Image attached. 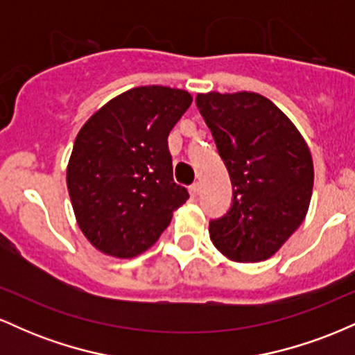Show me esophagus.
Here are the masks:
<instances>
[{
    "label": "esophagus",
    "instance_id": "obj_1",
    "mask_svg": "<svg viewBox=\"0 0 355 355\" xmlns=\"http://www.w3.org/2000/svg\"><path fill=\"white\" fill-rule=\"evenodd\" d=\"M189 191H190V195H191V197H197V195H198V191H200V185H198L197 182H195V183H191V185L189 187Z\"/></svg>",
    "mask_w": 355,
    "mask_h": 355
}]
</instances>
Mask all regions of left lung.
Instances as JSON below:
<instances>
[{
	"mask_svg": "<svg viewBox=\"0 0 355 355\" xmlns=\"http://www.w3.org/2000/svg\"><path fill=\"white\" fill-rule=\"evenodd\" d=\"M195 101L234 189L230 210L210 222V240L234 262L267 260L307 215L311 150L282 110L259 93H198Z\"/></svg>",
	"mask_w": 355,
	"mask_h": 355,
	"instance_id": "1",
	"label": "left lung"
}]
</instances>
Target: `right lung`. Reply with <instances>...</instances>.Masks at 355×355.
<instances>
[{
    "label": "right lung",
    "instance_id": "obj_1",
    "mask_svg": "<svg viewBox=\"0 0 355 355\" xmlns=\"http://www.w3.org/2000/svg\"><path fill=\"white\" fill-rule=\"evenodd\" d=\"M191 105L185 89L138 87L93 113L76 135L67 185L96 250L133 259L157 242L189 198L173 182L168 133Z\"/></svg>",
    "mask_w": 355,
    "mask_h": 355
}]
</instances>
